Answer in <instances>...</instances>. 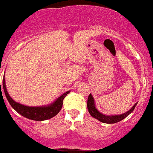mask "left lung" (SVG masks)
<instances>
[{
    "label": "left lung",
    "instance_id": "obj_1",
    "mask_svg": "<svg viewBox=\"0 0 153 153\" xmlns=\"http://www.w3.org/2000/svg\"><path fill=\"white\" fill-rule=\"evenodd\" d=\"M136 105H137V103L126 113L122 114H120V115H109V116H108V115H105V114H101L96 109L95 101H94V99H93V96H92L91 94L89 95L88 100H87V109H88L90 114L92 117H94L95 119L105 123H115L120 122L121 120H123V119H125L128 115H129L134 111V108H135Z\"/></svg>",
    "mask_w": 153,
    "mask_h": 153
}]
</instances>
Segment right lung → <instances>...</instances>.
<instances>
[{
  "mask_svg": "<svg viewBox=\"0 0 153 153\" xmlns=\"http://www.w3.org/2000/svg\"><path fill=\"white\" fill-rule=\"evenodd\" d=\"M3 89H4L5 96L10 104V105L12 106L13 109L16 110L22 116L25 117L27 119H30V120H36V121L49 120L55 115H57L62 107L63 99L70 92L68 91L64 93L59 98H57L55 102L53 103L52 105H49L42 106V107H30V106L23 105L21 104L16 102L14 100H12V98L8 94L6 87H5V78H3Z\"/></svg>",
  "mask_w": 153,
  "mask_h": 153,
  "instance_id": "1",
  "label": "right lung"
}]
</instances>
